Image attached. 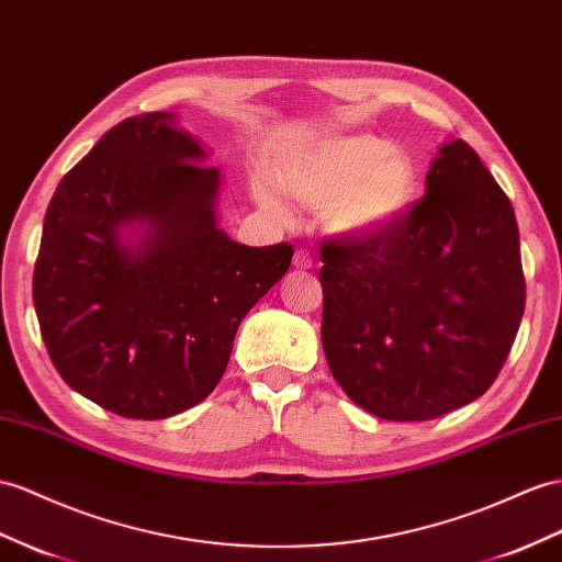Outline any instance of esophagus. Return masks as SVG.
I'll list each match as a JSON object with an SVG mask.
<instances>
[{"mask_svg": "<svg viewBox=\"0 0 562 562\" xmlns=\"http://www.w3.org/2000/svg\"><path fill=\"white\" fill-rule=\"evenodd\" d=\"M292 263H294L296 270H308L313 266V256L306 249H296Z\"/></svg>", "mask_w": 562, "mask_h": 562, "instance_id": "1", "label": "esophagus"}]
</instances>
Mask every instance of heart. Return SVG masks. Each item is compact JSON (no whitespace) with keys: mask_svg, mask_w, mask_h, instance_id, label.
Wrapping results in <instances>:
<instances>
[{"mask_svg":"<svg viewBox=\"0 0 562 562\" xmlns=\"http://www.w3.org/2000/svg\"><path fill=\"white\" fill-rule=\"evenodd\" d=\"M272 180L284 194L308 209H323L329 233L368 239L390 233L413 209L420 176L413 158L378 135L329 137L282 151L272 161ZM254 196L272 215H284L282 201L266 184Z\"/></svg>","mask_w":562,"mask_h":562,"instance_id":"obj_1","label":"heart"}]
</instances>
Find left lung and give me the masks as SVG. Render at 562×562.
Segmentation results:
<instances>
[{
	"mask_svg": "<svg viewBox=\"0 0 562 562\" xmlns=\"http://www.w3.org/2000/svg\"><path fill=\"white\" fill-rule=\"evenodd\" d=\"M390 233L321 249V339L333 378L382 420L418 423L480 398L525 313L510 199L463 139Z\"/></svg>",
	"mask_w": 562,
	"mask_h": 562,
	"instance_id": "left-lung-1",
	"label": "left lung"
}]
</instances>
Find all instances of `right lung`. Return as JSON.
I'll return each mask as SVG.
<instances>
[{
    "mask_svg": "<svg viewBox=\"0 0 562 562\" xmlns=\"http://www.w3.org/2000/svg\"><path fill=\"white\" fill-rule=\"evenodd\" d=\"M204 158L172 113H142L113 125L49 201L33 276L42 339L70 390L123 418L204 401L244 315L292 263V244L223 233L221 172Z\"/></svg>",
    "mask_w": 562,
    "mask_h": 562,
    "instance_id": "right-lung-1",
    "label": "right lung"
}]
</instances>
